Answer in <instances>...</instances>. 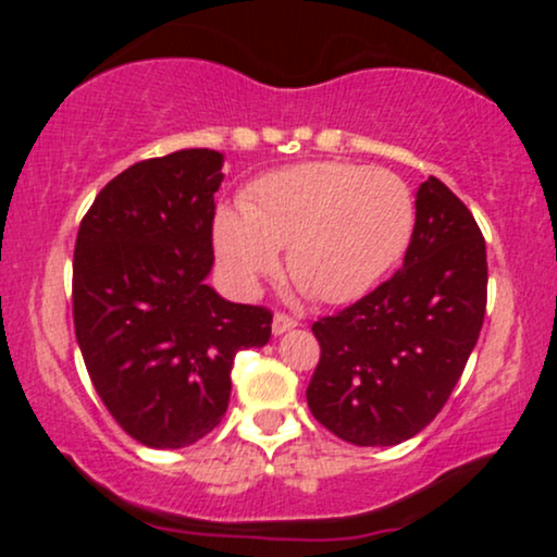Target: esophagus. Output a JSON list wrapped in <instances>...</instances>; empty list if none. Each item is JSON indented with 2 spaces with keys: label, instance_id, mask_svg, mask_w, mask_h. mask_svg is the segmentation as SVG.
I'll list each match as a JSON object with an SVG mask.
<instances>
[{
  "label": "esophagus",
  "instance_id": "34e87169",
  "mask_svg": "<svg viewBox=\"0 0 557 557\" xmlns=\"http://www.w3.org/2000/svg\"><path fill=\"white\" fill-rule=\"evenodd\" d=\"M296 324H298L296 319L283 314V311H277V314H274V319H272V332H274V335H283V332L293 330V327H296Z\"/></svg>",
  "mask_w": 557,
  "mask_h": 557
}]
</instances>
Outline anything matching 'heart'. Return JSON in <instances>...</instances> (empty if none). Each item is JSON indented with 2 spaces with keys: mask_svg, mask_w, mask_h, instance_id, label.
I'll return each instance as SVG.
<instances>
[{
  "mask_svg": "<svg viewBox=\"0 0 557 557\" xmlns=\"http://www.w3.org/2000/svg\"><path fill=\"white\" fill-rule=\"evenodd\" d=\"M417 207L403 177L350 162H304L259 177L243 209L214 216L216 257L243 293L277 270V248L304 293L322 304L367 296L413 235Z\"/></svg>",
  "mask_w": 557,
  "mask_h": 557,
  "instance_id": "b5f03b06",
  "label": "heart"
}]
</instances>
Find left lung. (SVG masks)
<instances>
[{
	"instance_id": "8db88e82",
	"label": "left lung",
	"mask_w": 557,
	"mask_h": 557,
	"mask_svg": "<svg viewBox=\"0 0 557 557\" xmlns=\"http://www.w3.org/2000/svg\"><path fill=\"white\" fill-rule=\"evenodd\" d=\"M487 309V248L466 203L430 177L403 270L311 324L322 356L306 400L322 426L361 447L398 445L443 411Z\"/></svg>"
}]
</instances>
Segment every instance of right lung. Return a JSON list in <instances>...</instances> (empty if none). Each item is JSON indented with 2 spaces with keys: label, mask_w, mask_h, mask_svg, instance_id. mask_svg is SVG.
<instances>
[{
  "label": "right lung",
  "mask_w": 557,
  "mask_h": 557,
  "mask_svg": "<svg viewBox=\"0 0 557 557\" xmlns=\"http://www.w3.org/2000/svg\"><path fill=\"white\" fill-rule=\"evenodd\" d=\"M222 154L183 149L120 172L81 220L73 322L112 419L146 447H188L220 424L235 354L261 348L272 311L207 285Z\"/></svg>",
  "instance_id": "1"
}]
</instances>
